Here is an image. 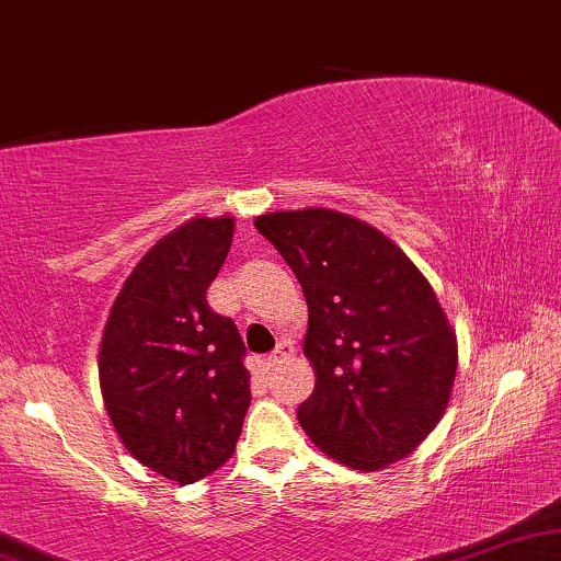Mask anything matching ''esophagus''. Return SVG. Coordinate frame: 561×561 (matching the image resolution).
<instances>
[{
    "label": "esophagus",
    "mask_w": 561,
    "mask_h": 561,
    "mask_svg": "<svg viewBox=\"0 0 561 561\" xmlns=\"http://www.w3.org/2000/svg\"><path fill=\"white\" fill-rule=\"evenodd\" d=\"M293 351H295L293 343H289V341H282L279 346H276V348L272 351V354L266 356V367H268V369H274L276 364H282V362H285L287 356H293Z\"/></svg>",
    "instance_id": "1"
}]
</instances>
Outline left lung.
Here are the masks:
<instances>
[{
	"mask_svg": "<svg viewBox=\"0 0 561 561\" xmlns=\"http://www.w3.org/2000/svg\"><path fill=\"white\" fill-rule=\"evenodd\" d=\"M308 300L305 356L316 390L297 408L312 444L375 472L442 421L457 335L413 261L367 222L310 207L256 218Z\"/></svg>",
	"mask_w": 561,
	"mask_h": 561,
	"instance_id": "8db88e82",
	"label": "left lung"
}]
</instances>
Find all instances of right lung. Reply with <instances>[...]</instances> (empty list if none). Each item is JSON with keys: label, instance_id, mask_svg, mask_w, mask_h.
<instances>
[{"label": "right lung", "instance_id": "obj_1", "mask_svg": "<svg viewBox=\"0 0 561 561\" xmlns=\"http://www.w3.org/2000/svg\"><path fill=\"white\" fill-rule=\"evenodd\" d=\"M233 218H194L125 279L100 348V387L125 449L179 484L226 465L251 405L236 323L207 305Z\"/></svg>", "mask_w": 561, "mask_h": 561}]
</instances>
